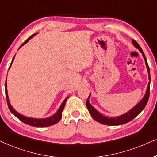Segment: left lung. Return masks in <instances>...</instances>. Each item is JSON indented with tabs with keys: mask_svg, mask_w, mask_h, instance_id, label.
<instances>
[{
	"mask_svg": "<svg viewBox=\"0 0 157 157\" xmlns=\"http://www.w3.org/2000/svg\"><path fill=\"white\" fill-rule=\"evenodd\" d=\"M132 44L134 45V46L136 47V48H138V50L141 52L143 56H144L145 63H146V67H147V70L148 73V79H149V81H151L149 67H148L147 60H146V56H145L144 51H143L142 48H140L139 44H138L135 40H132ZM149 93H150V82H148L147 90H146V94H145L144 98H142V100L140 101L138 103L136 106H135L132 109L129 111V112L125 113V114L121 115V116L117 117H108L104 116V115H103L101 114V113H99L98 111H97L96 109H95L94 107L90 104V102H89V98H90V96H88V99H87L86 106L89 111V113H90L91 116H92V117L95 120L97 121L98 122L101 123L103 124H106V125H111V126L120 125V124H125V123H128L130 122V121L133 120L136 117L138 116V115L142 112V110L144 109L145 106H146V104H147L148 98H149Z\"/></svg>",
	"mask_w": 157,
	"mask_h": 157,
	"instance_id": "8db88e82",
	"label": "left lung"
}]
</instances>
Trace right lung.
<instances>
[{"label": "right lung", "mask_w": 157, "mask_h": 157, "mask_svg": "<svg viewBox=\"0 0 157 157\" xmlns=\"http://www.w3.org/2000/svg\"><path fill=\"white\" fill-rule=\"evenodd\" d=\"M35 35H36V34H33V35H31V36L29 37V38L27 39L25 43H23L21 45V46L19 48V49L22 46V45H25V43H27V42H28V41L31 38H33V37H34ZM13 59H14V57H13V59H12V61H11V65H10L9 68H10V67H11V64H12V62H13ZM5 91H6V99H7V104H8V106H9V109L10 112L12 113V114L14 115L16 117H17L19 120H21V122H23L24 123H25V124H29V125H30V126L37 127V128H38V127H40V128H44V127H49V126L53 125V124H56V123H58L59 122V120H61V117H62V112H63V110H64L65 104H66V101H67V98H68V97H67V98H66L64 99V101L62 102V104H61L60 107H59V109H58V111H57V112H56V114L52 115V116L49 117H47V118H44V119H36V118L27 117L23 116V115L20 114H19V113H18L17 111H15L14 109H13V108L11 106V104H10V103H9V96H8V93H7L6 81V83H5Z\"/></svg>", "instance_id": "right-lung-1"}]
</instances>
